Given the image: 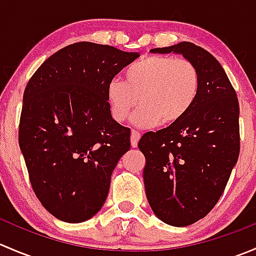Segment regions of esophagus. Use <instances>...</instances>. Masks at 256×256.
<instances>
[{"label":"esophagus","instance_id":"esophagus-1","mask_svg":"<svg viewBox=\"0 0 256 256\" xmlns=\"http://www.w3.org/2000/svg\"><path fill=\"white\" fill-rule=\"evenodd\" d=\"M140 138H141V134L138 132V131L136 130L131 131V146L138 147V141H140Z\"/></svg>","mask_w":256,"mask_h":256}]
</instances>
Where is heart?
<instances>
[{"mask_svg": "<svg viewBox=\"0 0 256 256\" xmlns=\"http://www.w3.org/2000/svg\"><path fill=\"white\" fill-rule=\"evenodd\" d=\"M200 89V72L192 62L151 56L132 64L126 70L125 80H110L106 96L116 121H125L140 102L142 106L134 116V122L152 128L161 121L171 125L182 120L194 106Z\"/></svg>", "mask_w": 256, "mask_h": 256, "instance_id": "obj_1", "label": "heart"}]
</instances>
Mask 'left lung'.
Listing matches in <instances>:
<instances>
[{
  "label": "left lung",
  "instance_id": "1",
  "mask_svg": "<svg viewBox=\"0 0 256 256\" xmlns=\"http://www.w3.org/2000/svg\"><path fill=\"white\" fill-rule=\"evenodd\" d=\"M150 52L182 54L200 72V95L190 112L138 141L150 207L166 224L187 226L213 209L238 161V98L223 66L202 47L180 42Z\"/></svg>",
  "mask_w": 256,
  "mask_h": 256
}]
</instances>
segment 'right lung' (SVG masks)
Here are the masks:
<instances>
[{
	"instance_id": "obj_1",
	"label": "right lung",
	"mask_w": 256,
	"mask_h": 256,
	"mask_svg": "<svg viewBox=\"0 0 256 256\" xmlns=\"http://www.w3.org/2000/svg\"><path fill=\"white\" fill-rule=\"evenodd\" d=\"M136 52L78 42L50 56L23 94L18 141L36 196L52 216L82 223L104 206L130 128L112 118L106 88Z\"/></svg>"
}]
</instances>
